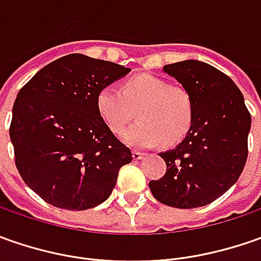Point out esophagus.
I'll return each instance as SVG.
<instances>
[{
    "mask_svg": "<svg viewBox=\"0 0 261 261\" xmlns=\"http://www.w3.org/2000/svg\"><path fill=\"white\" fill-rule=\"evenodd\" d=\"M132 156H134V160H142V158L145 156V154H144V152H139V151H134V152H132Z\"/></svg>",
    "mask_w": 261,
    "mask_h": 261,
    "instance_id": "obj_1",
    "label": "esophagus"
}]
</instances>
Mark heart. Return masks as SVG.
I'll use <instances>...</instances> for the list:
<instances>
[{
	"label": "heart",
	"instance_id": "heart-1",
	"mask_svg": "<svg viewBox=\"0 0 261 261\" xmlns=\"http://www.w3.org/2000/svg\"><path fill=\"white\" fill-rule=\"evenodd\" d=\"M136 109L138 122L125 134L126 144L149 148L161 142L178 144L193 123V100L181 86H171L155 75H138L126 81L122 90L106 86L97 94V110L115 134H120Z\"/></svg>",
	"mask_w": 261,
	"mask_h": 261
}]
</instances>
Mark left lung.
Here are the masks:
<instances>
[{
	"label": "left lung",
	"instance_id": "8db88e82",
	"mask_svg": "<svg viewBox=\"0 0 261 261\" xmlns=\"http://www.w3.org/2000/svg\"><path fill=\"white\" fill-rule=\"evenodd\" d=\"M193 100V123L186 138L161 156L166 174L149 181L158 202L192 209L206 206L234 186L248 155L251 116L234 81L209 64L189 59L166 65Z\"/></svg>",
	"mask_w": 261,
	"mask_h": 261
}]
</instances>
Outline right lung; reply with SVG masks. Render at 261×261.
I'll list each match as a JSON object with an SVG mask.
<instances>
[{
    "mask_svg": "<svg viewBox=\"0 0 261 261\" xmlns=\"http://www.w3.org/2000/svg\"><path fill=\"white\" fill-rule=\"evenodd\" d=\"M130 72L81 54L42 68L17 94L10 138L24 183L49 205L84 211L103 203L132 152L97 110V94Z\"/></svg>",
    "mask_w": 261,
    "mask_h": 261,
    "instance_id": "right-lung-1",
    "label": "right lung"
}]
</instances>
